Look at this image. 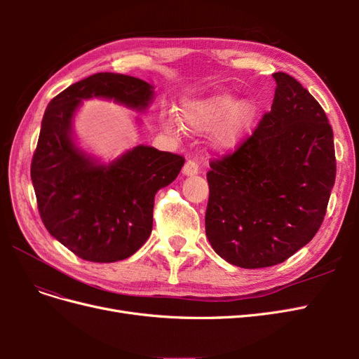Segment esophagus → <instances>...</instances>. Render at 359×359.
Returning a JSON list of instances; mask_svg holds the SVG:
<instances>
[{"label":"esophagus","instance_id":"obj_1","mask_svg":"<svg viewBox=\"0 0 359 359\" xmlns=\"http://www.w3.org/2000/svg\"><path fill=\"white\" fill-rule=\"evenodd\" d=\"M199 172V165L194 160H189V161H186V165H184V168H182V173L186 177H193V175H196V173Z\"/></svg>","mask_w":359,"mask_h":359}]
</instances>
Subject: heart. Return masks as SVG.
Segmentation results:
<instances>
[{
	"instance_id": "1",
	"label": "heart",
	"mask_w": 359,
	"mask_h": 359,
	"mask_svg": "<svg viewBox=\"0 0 359 359\" xmlns=\"http://www.w3.org/2000/svg\"><path fill=\"white\" fill-rule=\"evenodd\" d=\"M180 114L182 123L194 132H208L220 126L214 135V145L227 151L245 136L256 118L257 104L255 100L236 102V97L229 93H215L202 99L184 100ZM161 126L168 133L184 135V126L175 114H163Z\"/></svg>"
}]
</instances>
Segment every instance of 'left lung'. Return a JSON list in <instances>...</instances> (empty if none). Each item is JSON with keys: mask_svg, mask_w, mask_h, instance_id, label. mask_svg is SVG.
Returning <instances> with one entry per match:
<instances>
[{"mask_svg": "<svg viewBox=\"0 0 359 359\" xmlns=\"http://www.w3.org/2000/svg\"><path fill=\"white\" fill-rule=\"evenodd\" d=\"M273 76L271 111L206 173L208 241L220 257L248 269L285 262L313 240L335 181L327 114L292 76Z\"/></svg>", "mask_w": 359, "mask_h": 359, "instance_id": "8db88e82", "label": "left lung"}]
</instances>
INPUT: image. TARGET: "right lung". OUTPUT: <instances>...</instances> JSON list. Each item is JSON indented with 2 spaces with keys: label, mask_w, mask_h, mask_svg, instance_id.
Instances as JSON below:
<instances>
[{
  "label": "right lung",
  "mask_w": 359,
  "mask_h": 359,
  "mask_svg": "<svg viewBox=\"0 0 359 359\" xmlns=\"http://www.w3.org/2000/svg\"><path fill=\"white\" fill-rule=\"evenodd\" d=\"M114 99L144 111L154 86L119 73H95L49 102L31 161L41 222L70 252L90 262L130 257L153 231L156 193L178 177L184 157L137 145L109 165L81 151L72 137V118L82 100Z\"/></svg>",
  "instance_id": "right-lung-1"
}]
</instances>
